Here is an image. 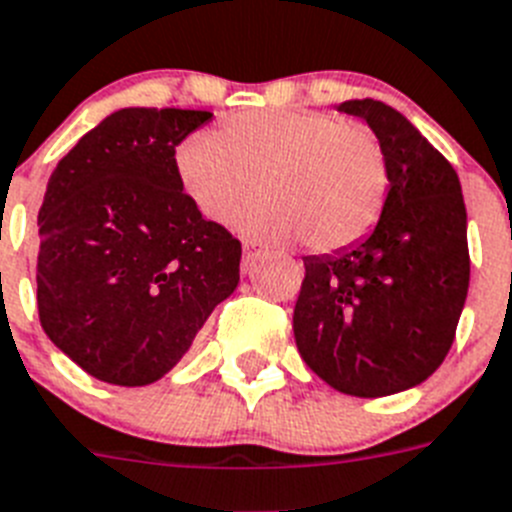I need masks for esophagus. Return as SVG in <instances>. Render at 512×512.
<instances>
[{"label": "esophagus", "mask_w": 512, "mask_h": 512, "mask_svg": "<svg viewBox=\"0 0 512 512\" xmlns=\"http://www.w3.org/2000/svg\"><path fill=\"white\" fill-rule=\"evenodd\" d=\"M242 247H244V263H252V260H257V257L268 252V249H265L263 244L257 242V239H244Z\"/></svg>", "instance_id": "34e87169"}]
</instances>
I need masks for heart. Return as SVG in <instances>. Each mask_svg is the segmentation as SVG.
<instances>
[{"label": "heart", "mask_w": 512, "mask_h": 512, "mask_svg": "<svg viewBox=\"0 0 512 512\" xmlns=\"http://www.w3.org/2000/svg\"><path fill=\"white\" fill-rule=\"evenodd\" d=\"M176 176L203 216L226 221L263 179L268 195L244 205L236 226L265 239H294L317 252L359 242L388 197L377 137L315 109H252L221 132H195L176 150Z\"/></svg>", "instance_id": "1"}]
</instances>
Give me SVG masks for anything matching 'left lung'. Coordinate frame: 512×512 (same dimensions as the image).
I'll list each match as a JSON object with an SVG mask.
<instances>
[{
	"instance_id": "8db88e82",
	"label": "left lung",
	"mask_w": 512,
	"mask_h": 512,
	"mask_svg": "<svg viewBox=\"0 0 512 512\" xmlns=\"http://www.w3.org/2000/svg\"><path fill=\"white\" fill-rule=\"evenodd\" d=\"M338 111L375 132L390 187L369 236L304 257L294 338L330 388L380 398L416 388L453 346L471 273L466 205L448 158L401 111L375 98Z\"/></svg>"
}]
</instances>
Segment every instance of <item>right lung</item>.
<instances>
[{"label":"right lung","instance_id":"add662e5","mask_svg":"<svg viewBox=\"0 0 512 512\" xmlns=\"http://www.w3.org/2000/svg\"><path fill=\"white\" fill-rule=\"evenodd\" d=\"M210 117L114 111L46 184L38 317L51 343L96 380H161L239 283L242 244L205 221L176 176V145Z\"/></svg>","mask_w":512,"mask_h":512}]
</instances>
